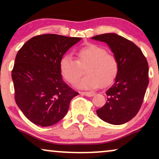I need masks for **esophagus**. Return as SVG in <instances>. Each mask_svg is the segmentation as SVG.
<instances>
[{
    "label": "esophagus",
    "mask_w": 159,
    "mask_h": 159,
    "mask_svg": "<svg viewBox=\"0 0 159 159\" xmlns=\"http://www.w3.org/2000/svg\"><path fill=\"white\" fill-rule=\"evenodd\" d=\"M81 94L84 95L86 96H88V97H91V96H93L95 93L92 92H81Z\"/></svg>",
    "instance_id": "esophagus-1"
}]
</instances>
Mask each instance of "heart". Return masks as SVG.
Masks as SVG:
<instances>
[{
    "instance_id": "1",
    "label": "heart",
    "mask_w": 159,
    "mask_h": 159,
    "mask_svg": "<svg viewBox=\"0 0 159 159\" xmlns=\"http://www.w3.org/2000/svg\"><path fill=\"white\" fill-rule=\"evenodd\" d=\"M76 54L77 61L69 54H65L59 62L61 75L69 83L75 84L81 75V67L85 66L87 75L78 83L79 88L93 90L100 86L106 87L116 79L119 70L118 62L103 47L88 44L78 49Z\"/></svg>"
}]
</instances>
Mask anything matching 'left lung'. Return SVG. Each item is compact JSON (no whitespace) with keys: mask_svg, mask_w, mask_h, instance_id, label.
Here are the masks:
<instances>
[{"mask_svg":"<svg viewBox=\"0 0 159 159\" xmlns=\"http://www.w3.org/2000/svg\"><path fill=\"white\" fill-rule=\"evenodd\" d=\"M92 39L107 43L119 66L114 84L106 91V103L96 114L106 123L124 124L136 116L143 103L149 84L148 63L141 50L123 36L111 33Z\"/></svg>","mask_w":159,"mask_h":159,"instance_id":"obj_1","label":"left lung"}]
</instances>
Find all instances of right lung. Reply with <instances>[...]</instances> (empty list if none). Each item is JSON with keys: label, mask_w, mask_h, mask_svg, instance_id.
<instances>
[{"label": "right lung", "mask_w": 159, "mask_h": 159, "mask_svg": "<svg viewBox=\"0 0 159 159\" xmlns=\"http://www.w3.org/2000/svg\"><path fill=\"white\" fill-rule=\"evenodd\" d=\"M81 39L42 34L27 41L18 52L12 71L15 100L33 123L50 126L58 123L78 95L62 79L59 62Z\"/></svg>", "instance_id": "obj_1"}]
</instances>
